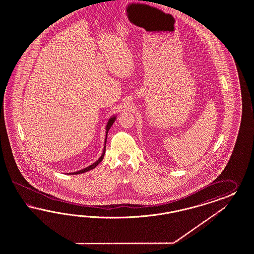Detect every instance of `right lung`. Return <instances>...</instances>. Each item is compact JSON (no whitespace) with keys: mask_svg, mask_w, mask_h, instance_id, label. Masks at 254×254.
<instances>
[{"mask_svg":"<svg viewBox=\"0 0 254 254\" xmlns=\"http://www.w3.org/2000/svg\"><path fill=\"white\" fill-rule=\"evenodd\" d=\"M116 116H114V117H112V118H110L109 119V121H108L107 126H106V138H105V143H104V145H106V140H107V134L108 131L109 129L111 128V127L113 126V124L115 123V121H116ZM106 146H104V149H103V152H102V154H101V156L100 157V159H98L97 161L95 162L94 164L92 165H90L89 167H87V168H85L84 169H81V170H79V171H76V172H72V173H69V174H80V173H84V172H86V171H88V170H91V169H95L99 164H100V162L102 161V159H103V157H104V154H105V149Z\"/></svg>","mask_w":254,"mask_h":254,"instance_id":"1","label":"right lung"}]
</instances>
